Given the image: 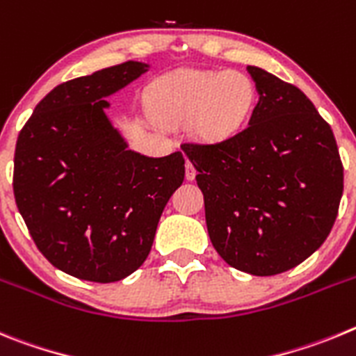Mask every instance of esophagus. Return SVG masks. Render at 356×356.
Returning a JSON list of instances; mask_svg holds the SVG:
<instances>
[{
  "instance_id": "34e87169",
  "label": "esophagus",
  "mask_w": 356,
  "mask_h": 356,
  "mask_svg": "<svg viewBox=\"0 0 356 356\" xmlns=\"http://www.w3.org/2000/svg\"><path fill=\"white\" fill-rule=\"evenodd\" d=\"M195 175H197V170H195L193 163H191L190 159H186V179H188V181H193Z\"/></svg>"
}]
</instances>
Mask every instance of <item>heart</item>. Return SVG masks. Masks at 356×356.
Here are the masks:
<instances>
[{"instance_id": "b5f03b06", "label": "heart", "mask_w": 356, "mask_h": 356, "mask_svg": "<svg viewBox=\"0 0 356 356\" xmlns=\"http://www.w3.org/2000/svg\"><path fill=\"white\" fill-rule=\"evenodd\" d=\"M257 104V86L238 70L172 72L150 86L149 106L165 124H184L204 142H223L238 134Z\"/></svg>"}]
</instances>
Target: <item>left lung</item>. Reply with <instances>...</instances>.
Returning <instances> with one entry per match:
<instances>
[{"label":"left lung","mask_w":356,"mask_h":356,"mask_svg":"<svg viewBox=\"0 0 356 356\" xmlns=\"http://www.w3.org/2000/svg\"><path fill=\"white\" fill-rule=\"evenodd\" d=\"M257 106L232 138L182 143L197 168L220 257L255 277L284 273L328 238L344 190L332 127L291 83L248 65Z\"/></svg>","instance_id":"1"}]
</instances>
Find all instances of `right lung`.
I'll list each match as a JSON object with an SVG mask.
<instances>
[{
    "label": "right lung",
    "mask_w": 356,
    "mask_h": 356,
    "mask_svg": "<svg viewBox=\"0 0 356 356\" xmlns=\"http://www.w3.org/2000/svg\"><path fill=\"white\" fill-rule=\"evenodd\" d=\"M147 70L129 60L62 83L19 133V213L44 257L81 280L108 284L138 270L184 181L182 152L149 158L129 150L106 115V97Z\"/></svg>",
    "instance_id": "obj_1"
}]
</instances>
